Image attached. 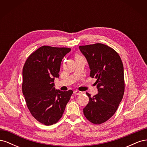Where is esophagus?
<instances>
[{"label":"esophagus","instance_id":"34e87169","mask_svg":"<svg viewBox=\"0 0 147 147\" xmlns=\"http://www.w3.org/2000/svg\"><path fill=\"white\" fill-rule=\"evenodd\" d=\"M74 93L75 94H77V95H80L82 94V91H78V90H75L74 91Z\"/></svg>","mask_w":147,"mask_h":147}]
</instances>
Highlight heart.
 <instances>
[{
	"label": "heart",
	"instance_id": "b5f03b06",
	"mask_svg": "<svg viewBox=\"0 0 147 147\" xmlns=\"http://www.w3.org/2000/svg\"><path fill=\"white\" fill-rule=\"evenodd\" d=\"M77 56H78V55H77V56H76V57H77Z\"/></svg>",
	"mask_w": 147,
	"mask_h": 147
}]
</instances>
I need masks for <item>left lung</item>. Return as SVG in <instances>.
<instances>
[{"label":"left lung","instance_id":"obj_1","mask_svg":"<svg viewBox=\"0 0 147 147\" xmlns=\"http://www.w3.org/2000/svg\"><path fill=\"white\" fill-rule=\"evenodd\" d=\"M90 68V77L95 82L98 93L89 97L83 109L86 119L95 124L107 121L116 112L124 92V69L121 57L112 48L97 43L79 47Z\"/></svg>","mask_w":147,"mask_h":147}]
</instances>
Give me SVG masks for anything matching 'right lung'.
I'll return each instance as SVG.
<instances>
[{
	"label": "right lung",
	"instance_id": "obj_1",
	"mask_svg": "<svg viewBox=\"0 0 147 147\" xmlns=\"http://www.w3.org/2000/svg\"><path fill=\"white\" fill-rule=\"evenodd\" d=\"M71 50L65 47L44 45L29 55L23 69L22 91L32 117L46 126L56 123L63 117L73 91L56 90L61 63Z\"/></svg>",
	"mask_w": 147,
	"mask_h": 147
}]
</instances>
